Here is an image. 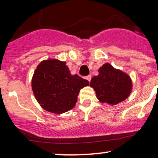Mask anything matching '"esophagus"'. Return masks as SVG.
<instances>
[{"mask_svg":"<svg viewBox=\"0 0 158 158\" xmlns=\"http://www.w3.org/2000/svg\"><path fill=\"white\" fill-rule=\"evenodd\" d=\"M85 79H86L88 81H90V79H91V76H90V75L87 76V77H85Z\"/></svg>","mask_w":158,"mask_h":158,"instance_id":"esophagus-1","label":"esophagus"}]
</instances>
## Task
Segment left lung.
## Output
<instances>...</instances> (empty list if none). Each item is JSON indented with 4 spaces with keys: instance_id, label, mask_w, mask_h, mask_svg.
Returning <instances> with one entry per match:
<instances>
[{
    "instance_id": "left-lung-1",
    "label": "left lung",
    "mask_w": 158,
    "mask_h": 158,
    "mask_svg": "<svg viewBox=\"0 0 158 158\" xmlns=\"http://www.w3.org/2000/svg\"><path fill=\"white\" fill-rule=\"evenodd\" d=\"M99 74L91 79L90 86L95 90L100 102L115 106L130 96L132 90L131 77L122 70L106 63L98 70Z\"/></svg>"
}]
</instances>
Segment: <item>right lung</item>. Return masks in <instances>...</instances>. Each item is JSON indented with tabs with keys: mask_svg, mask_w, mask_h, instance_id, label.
I'll use <instances>...</instances> for the list:
<instances>
[{
	"mask_svg": "<svg viewBox=\"0 0 158 158\" xmlns=\"http://www.w3.org/2000/svg\"><path fill=\"white\" fill-rule=\"evenodd\" d=\"M88 85L86 79L71 75L65 61L56 59L41 61L32 78V92L40 106L58 114L71 110L80 90Z\"/></svg>",
	"mask_w": 158,
	"mask_h": 158,
	"instance_id": "right-lung-1",
	"label": "right lung"
}]
</instances>
